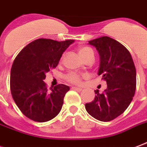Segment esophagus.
Here are the masks:
<instances>
[{
  "label": "esophagus",
  "mask_w": 147,
  "mask_h": 147,
  "mask_svg": "<svg viewBox=\"0 0 147 147\" xmlns=\"http://www.w3.org/2000/svg\"><path fill=\"white\" fill-rule=\"evenodd\" d=\"M71 89H73V90H76V91L78 92H81L82 90V88H78V87H71Z\"/></svg>",
  "instance_id": "obj_1"
}]
</instances>
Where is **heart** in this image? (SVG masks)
I'll return each mask as SVG.
<instances>
[{
	"label": "heart",
	"mask_w": 147,
	"mask_h": 147,
	"mask_svg": "<svg viewBox=\"0 0 147 147\" xmlns=\"http://www.w3.org/2000/svg\"><path fill=\"white\" fill-rule=\"evenodd\" d=\"M78 52L82 59H84L89 55H94L92 49L87 46L80 47L78 49ZM65 78L66 81L72 84H80L82 82V76L78 75V74L73 73V72L67 74L65 76Z\"/></svg>",
	"instance_id": "b5f03b06"
}]
</instances>
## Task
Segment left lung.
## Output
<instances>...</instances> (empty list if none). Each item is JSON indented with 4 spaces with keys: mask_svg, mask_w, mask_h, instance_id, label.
<instances>
[{
    "mask_svg": "<svg viewBox=\"0 0 147 147\" xmlns=\"http://www.w3.org/2000/svg\"><path fill=\"white\" fill-rule=\"evenodd\" d=\"M88 44L98 51V75L106 82L107 88L102 93L95 90V98L86 104V109L96 119L109 122L124 113L133 100L136 92V68L129 51L119 41L103 36Z\"/></svg>",
    "mask_w": 147,
    "mask_h": 147,
    "instance_id": "1",
    "label": "left lung"
}]
</instances>
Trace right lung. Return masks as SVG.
I'll return each instance as SVG.
<instances>
[{
	"label": "right lung",
	"instance_id": "add662e5",
	"mask_svg": "<svg viewBox=\"0 0 147 147\" xmlns=\"http://www.w3.org/2000/svg\"><path fill=\"white\" fill-rule=\"evenodd\" d=\"M73 42L37 39L24 47L14 59L11 70V95L21 113L31 120L44 123L60 113L69 87L59 84L49 90L43 80Z\"/></svg>",
	"mask_w": 147,
	"mask_h": 147
}]
</instances>
